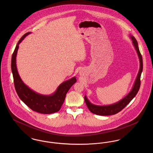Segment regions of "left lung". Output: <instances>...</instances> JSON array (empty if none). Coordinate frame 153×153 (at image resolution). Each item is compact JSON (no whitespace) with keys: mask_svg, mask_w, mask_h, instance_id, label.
<instances>
[{"mask_svg":"<svg viewBox=\"0 0 153 153\" xmlns=\"http://www.w3.org/2000/svg\"><path fill=\"white\" fill-rule=\"evenodd\" d=\"M130 36L132 41V44L136 49V51L137 52L139 60H140V69H139L137 76L136 78L135 81L134 82V86L132 88L131 91L126 97H125L124 98H123L121 100L119 101L118 102L109 105L101 106V105H97L92 104L89 101L86 95H85L84 100L87 105L88 108L89 109V111L95 114L99 115H104V116L116 114L117 113L121 111L122 109H124L130 102V101L135 97V96L137 95V92L139 91L140 84H141L140 78H141V75L143 71V58L140 52L139 48L138 46V42L137 40L134 36Z\"/></svg>","mask_w":153,"mask_h":153,"instance_id":"obj_1","label":"left lung"}]
</instances>
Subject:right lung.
Listing matches in <instances>:
<instances>
[{"instance_id": "1", "label": "right lung", "mask_w": 153, "mask_h": 153, "mask_svg": "<svg viewBox=\"0 0 153 153\" xmlns=\"http://www.w3.org/2000/svg\"><path fill=\"white\" fill-rule=\"evenodd\" d=\"M30 33V32L25 33L20 39L12 54L11 69L15 88L20 99L32 110L45 114H52L58 112L61 109L64 102L66 93L70 88L76 82V79L74 76L62 82L58 87L56 91L50 95H44L38 94L26 86L22 81L18 74L16 64V57L19 45Z\"/></svg>"}]
</instances>
